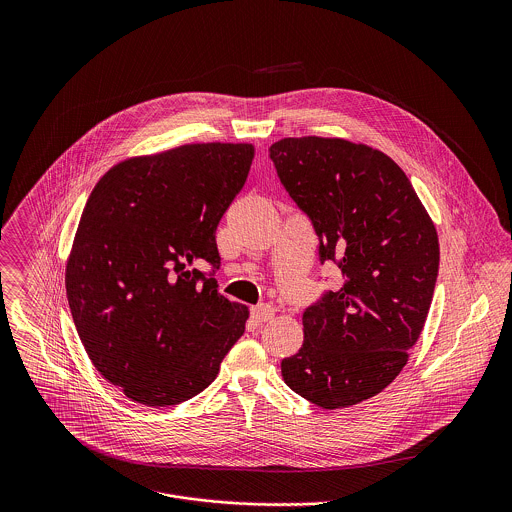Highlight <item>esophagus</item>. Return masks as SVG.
Listing matches in <instances>:
<instances>
[{
  "label": "esophagus",
  "mask_w": 512,
  "mask_h": 512,
  "mask_svg": "<svg viewBox=\"0 0 512 512\" xmlns=\"http://www.w3.org/2000/svg\"><path fill=\"white\" fill-rule=\"evenodd\" d=\"M274 315H276V307H274V305H270V303H262V305L252 307V319H254V321H258V323L270 321Z\"/></svg>",
  "instance_id": "34e87169"
}]
</instances>
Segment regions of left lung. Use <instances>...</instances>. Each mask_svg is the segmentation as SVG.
Masks as SVG:
<instances>
[{
  "instance_id": "left-lung-1",
  "label": "left lung",
  "mask_w": 512,
  "mask_h": 512,
  "mask_svg": "<svg viewBox=\"0 0 512 512\" xmlns=\"http://www.w3.org/2000/svg\"><path fill=\"white\" fill-rule=\"evenodd\" d=\"M270 157L315 226L321 262L343 276L303 311V345L282 376L325 410L347 408L382 392L420 339L438 278L436 224L380 149L303 136L272 144Z\"/></svg>"
}]
</instances>
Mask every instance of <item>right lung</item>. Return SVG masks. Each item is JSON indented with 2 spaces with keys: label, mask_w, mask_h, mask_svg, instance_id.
Listing matches in <instances>:
<instances>
[{
  "label": "right lung",
  "mask_w": 512,
  "mask_h": 512,
  "mask_svg": "<svg viewBox=\"0 0 512 512\" xmlns=\"http://www.w3.org/2000/svg\"><path fill=\"white\" fill-rule=\"evenodd\" d=\"M252 144H185L128 157L92 189L67 258L78 337L124 396L173 406L203 392L242 337L248 307L197 264L246 183Z\"/></svg>",
  "instance_id": "add662e5"
}]
</instances>
